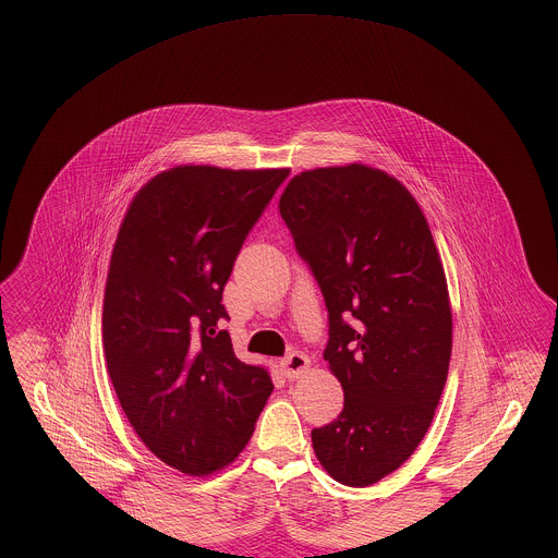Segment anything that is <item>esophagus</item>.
<instances>
[{
  "instance_id": "34e87169",
  "label": "esophagus",
  "mask_w": 558,
  "mask_h": 558,
  "mask_svg": "<svg viewBox=\"0 0 558 558\" xmlns=\"http://www.w3.org/2000/svg\"><path fill=\"white\" fill-rule=\"evenodd\" d=\"M310 367H312V361H310V356L303 354V352H292L288 359L281 361V372H283V376H286L288 380H299V378H303V376L310 372Z\"/></svg>"
}]
</instances>
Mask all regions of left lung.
Masks as SVG:
<instances>
[{
    "label": "left lung",
    "instance_id": "8db88e82",
    "mask_svg": "<svg viewBox=\"0 0 558 558\" xmlns=\"http://www.w3.org/2000/svg\"><path fill=\"white\" fill-rule=\"evenodd\" d=\"M279 213L318 279L324 359L343 389L314 451L335 481L365 487L414 453L442 396L453 337L442 259L412 193L378 167L301 171Z\"/></svg>",
    "mask_w": 558,
    "mask_h": 558
}]
</instances>
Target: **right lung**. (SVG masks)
<instances>
[{
    "label": "right lung",
    "instance_id": "obj_1",
    "mask_svg": "<svg viewBox=\"0 0 558 558\" xmlns=\"http://www.w3.org/2000/svg\"><path fill=\"white\" fill-rule=\"evenodd\" d=\"M290 169L175 165L133 197L113 244L102 350L118 401L167 466L206 477L230 466L272 393L242 363L221 305L242 240Z\"/></svg>",
    "mask_w": 558,
    "mask_h": 558
}]
</instances>
